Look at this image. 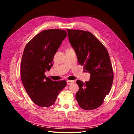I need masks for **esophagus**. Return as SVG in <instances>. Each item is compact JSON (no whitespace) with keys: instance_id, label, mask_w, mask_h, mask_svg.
I'll return each instance as SVG.
<instances>
[{"instance_id":"esophagus-1","label":"esophagus","mask_w":134,"mask_h":134,"mask_svg":"<svg viewBox=\"0 0 134 134\" xmlns=\"http://www.w3.org/2000/svg\"><path fill=\"white\" fill-rule=\"evenodd\" d=\"M73 82H74V81H73L67 80V85H70L73 83Z\"/></svg>"}]
</instances>
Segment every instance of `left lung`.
I'll return each mask as SVG.
<instances>
[{"label": "left lung", "mask_w": 134, "mask_h": 134, "mask_svg": "<svg viewBox=\"0 0 134 134\" xmlns=\"http://www.w3.org/2000/svg\"><path fill=\"white\" fill-rule=\"evenodd\" d=\"M69 41L76 53L79 64L91 74L83 83L77 80L79 90L76 100L82 109L92 110L100 107L110 91L114 73L106 47L91 33L67 29Z\"/></svg>", "instance_id": "8db88e82"}]
</instances>
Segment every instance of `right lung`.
Masks as SVG:
<instances>
[{
  "mask_svg": "<svg viewBox=\"0 0 134 134\" xmlns=\"http://www.w3.org/2000/svg\"><path fill=\"white\" fill-rule=\"evenodd\" d=\"M62 29L44 30L25 46L20 63L23 85L32 100L38 106L49 107L66 86L65 80L52 81L44 75L52 66L54 55L67 36Z\"/></svg>",
  "mask_w": 134,
  "mask_h": 134,
  "instance_id": "add662e5",
  "label": "right lung"
}]
</instances>
